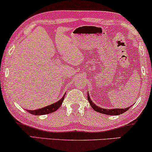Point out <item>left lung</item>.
Returning a JSON list of instances; mask_svg holds the SVG:
<instances>
[{
  "mask_svg": "<svg viewBox=\"0 0 152 152\" xmlns=\"http://www.w3.org/2000/svg\"><path fill=\"white\" fill-rule=\"evenodd\" d=\"M87 98L88 102H89L91 106L93 109L95 110V111L99 112V113L105 114V115H119L120 114H123L125 112H126L129 109L130 107L127 108H124V109H118V108H115V109H111V110H107V109H104V108H101L98 106H96V104H94L93 101L91 100L89 97V95H88V93H87ZM132 107V105L131 106Z\"/></svg>",
  "mask_w": 152,
  "mask_h": 152,
  "instance_id": "left-lung-1",
  "label": "left lung"
}]
</instances>
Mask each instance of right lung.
Returning <instances> with one entry per match:
<instances>
[{"label":"right lung","instance_id":"add662e5","mask_svg":"<svg viewBox=\"0 0 152 152\" xmlns=\"http://www.w3.org/2000/svg\"><path fill=\"white\" fill-rule=\"evenodd\" d=\"M65 95H66V94H64V96H63V97L61 98L58 101H57L56 102H54V103L52 104V105L46 106V107L40 108V109H37L35 110H27V112H28L29 113L31 114V115H47V114L54 112L55 111H56V110L61 107V105H62V102L64 100Z\"/></svg>","mask_w":152,"mask_h":152}]
</instances>
